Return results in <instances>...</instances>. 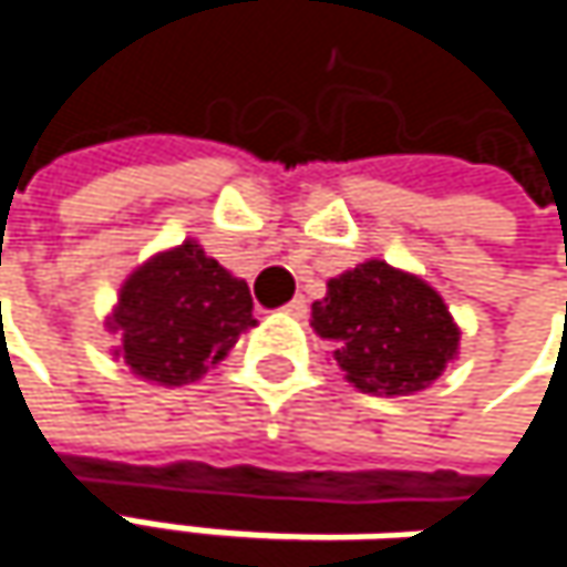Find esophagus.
Masks as SVG:
<instances>
[{"label": "esophagus", "mask_w": 567, "mask_h": 567, "mask_svg": "<svg viewBox=\"0 0 567 567\" xmlns=\"http://www.w3.org/2000/svg\"><path fill=\"white\" fill-rule=\"evenodd\" d=\"M285 311H288L291 318H305V315H308V301L298 295V298H291V301L285 305Z\"/></svg>", "instance_id": "esophagus-1"}]
</instances>
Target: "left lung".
Masks as SVG:
<instances>
[{
  "instance_id": "8db88e82",
  "label": "left lung",
  "mask_w": 567,
  "mask_h": 567,
  "mask_svg": "<svg viewBox=\"0 0 567 567\" xmlns=\"http://www.w3.org/2000/svg\"><path fill=\"white\" fill-rule=\"evenodd\" d=\"M311 328L364 394H413L456 358L460 328L443 298L410 272L371 259L328 282Z\"/></svg>"
}]
</instances>
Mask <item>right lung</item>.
Here are the masks:
<instances>
[{
    "label": "right lung",
    "mask_w": 567,
    "mask_h": 567,
    "mask_svg": "<svg viewBox=\"0 0 567 567\" xmlns=\"http://www.w3.org/2000/svg\"><path fill=\"white\" fill-rule=\"evenodd\" d=\"M252 324L249 285L193 239L131 272L107 321L121 334L117 354L131 374L167 388L203 378Z\"/></svg>",
    "instance_id": "add662e5"
}]
</instances>
